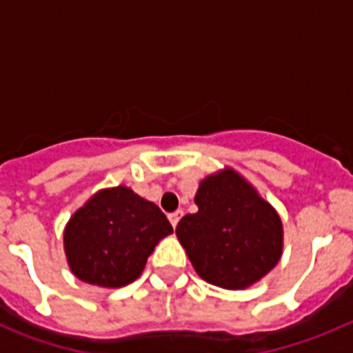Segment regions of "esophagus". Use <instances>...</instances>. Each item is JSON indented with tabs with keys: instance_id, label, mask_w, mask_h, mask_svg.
<instances>
[{
	"instance_id": "esophagus-1",
	"label": "esophagus",
	"mask_w": 353,
	"mask_h": 353,
	"mask_svg": "<svg viewBox=\"0 0 353 353\" xmlns=\"http://www.w3.org/2000/svg\"><path fill=\"white\" fill-rule=\"evenodd\" d=\"M182 215H183V212H182V210H174V212H171V214L168 215V217H170L171 226L176 228V224H179V221L182 219Z\"/></svg>"
}]
</instances>
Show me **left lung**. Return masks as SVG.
I'll list each match as a JSON object with an SVG mask.
<instances>
[{
  "mask_svg": "<svg viewBox=\"0 0 353 353\" xmlns=\"http://www.w3.org/2000/svg\"><path fill=\"white\" fill-rule=\"evenodd\" d=\"M196 214H187L176 236L199 277L228 290L248 288L281 258L283 224L265 199L233 170L199 183Z\"/></svg>",
  "mask_w": 353,
  "mask_h": 353,
  "instance_id": "8db88e82",
  "label": "left lung"
}]
</instances>
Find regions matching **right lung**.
I'll return each mask as SVG.
<instances>
[{"instance_id":"add662e5","label":"right lung","mask_w":353,"mask_h":353,"mask_svg":"<svg viewBox=\"0 0 353 353\" xmlns=\"http://www.w3.org/2000/svg\"><path fill=\"white\" fill-rule=\"evenodd\" d=\"M173 233L168 217L152 201L127 187L97 192L65 228V252L81 281L120 288L145 269L162 236Z\"/></svg>"}]
</instances>
